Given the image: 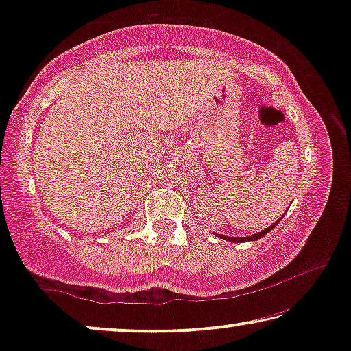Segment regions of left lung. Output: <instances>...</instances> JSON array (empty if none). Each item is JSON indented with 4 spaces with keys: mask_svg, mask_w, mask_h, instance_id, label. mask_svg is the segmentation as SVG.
<instances>
[{
    "mask_svg": "<svg viewBox=\"0 0 351 351\" xmlns=\"http://www.w3.org/2000/svg\"><path fill=\"white\" fill-rule=\"evenodd\" d=\"M282 219V217H281ZM280 219V220H281ZM280 220H276L275 223L273 225H270V227H267L265 230H262V232H258V233H256V234H251V237H239V238H234V237H225V234H219V238H222V239H227V241H232V243H243V241H256V239H261L263 234H267L268 232H271L273 228L276 227L278 225V222H280Z\"/></svg>",
    "mask_w": 351,
    "mask_h": 351,
    "instance_id": "left-lung-1",
    "label": "left lung"
}]
</instances>
